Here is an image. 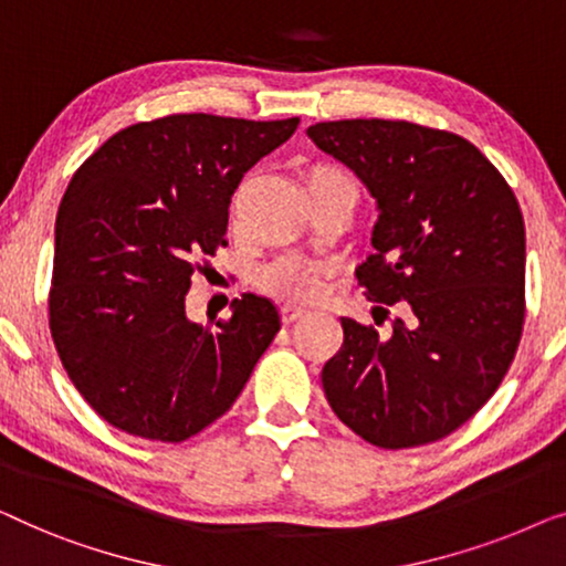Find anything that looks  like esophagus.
I'll return each mask as SVG.
<instances>
[{
    "label": "esophagus",
    "mask_w": 566,
    "mask_h": 566,
    "mask_svg": "<svg viewBox=\"0 0 566 566\" xmlns=\"http://www.w3.org/2000/svg\"><path fill=\"white\" fill-rule=\"evenodd\" d=\"M302 317H305V310L292 307V305H284V307H282V323H284V325L297 323V321H302Z\"/></svg>",
    "instance_id": "esophagus-1"
}]
</instances>
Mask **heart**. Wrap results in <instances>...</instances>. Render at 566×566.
Instances as JSON below:
<instances>
[{
    "mask_svg": "<svg viewBox=\"0 0 566 566\" xmlns=\"http://www.w3.org/2000/svg\"><path fill=\"white\" fill-rule=\"evenodd\" d=\"M315 177H344V174L321 171ZM328 272L331 266L317 259L302 256V253H280L256 269L253 282L272 297L286 302H315L323 294Z\"/></svg>",
    "mask_w": 566,
    "mask_h": 566,
    "instance_id": "b5f03b06",
    "label": "heart"
}]
</instances>
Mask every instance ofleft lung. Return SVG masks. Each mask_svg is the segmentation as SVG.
Here are the masks:
<instances>
[{
  "instance_id": "left-lung-1",
  "label": "left lung",
  "mask_w": 566,
  "mask_h": 566,
  "mask_svg": "<svg viewBox=\"0 0 566 566\" xmlns=\"http://www.w3.org/2000/svg\"><path fill=\"white\" fill-rule=\"evenodd\" d=\"M307 135L377 200L374 251L356 269L366 297L410 310L408 321L395 317L387 338L340 317L344 346L323 366L325 397L379 449L439 441L490 400L518 348V200L482 150L453 133L405 120H338L307 127Z\"/></svg>"
}]
</instances>
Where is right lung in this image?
<instances>
[{
    "instance_id": "right-lung-1",
    "label": "right lung",
    "mask_w": 566,
    "mask_h": 566,
    "mask_svg": "<svg viewBox=\"0 0 566 566\" xmlns=\"http://www.w3.org/2000/svg\"><path fill=\"white\" fill-rule=\"evenodd\" d=\"M300 120L169 115L115 133L86 158L55 218L51 336L94 412L150 441H187L249 381L280 331L266 297L228 321L187 317L200 259L226 245L243 174Z\"/></svg>"
}]
</instances>
